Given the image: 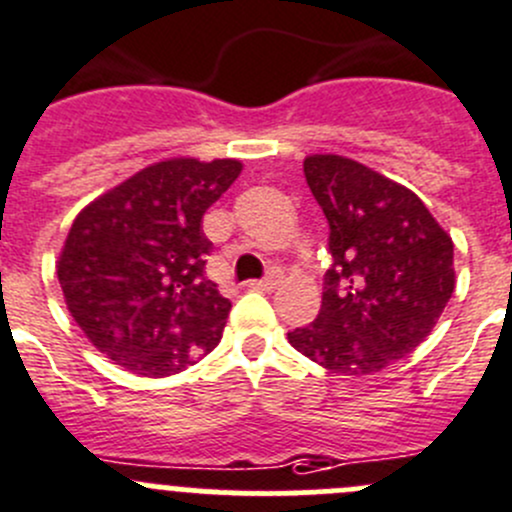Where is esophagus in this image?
<instances>
[{
	"instance_id": "1",
	"label": "esophagus",
	"mask_w": 512,
	"mask_h": 512,
	"mask_svg": "<svg viewBox=\"0 0 512 512\" xmlns=\"http://www.w3.org/2000/svg\"><path fill=\"white\" fill-rule=\"evenodd\" d=\"M280 282H282V270H280V267H272L270 275H267L265 280H252L250 287H252V290L270 292V290H275V287L280 285Z\"/></svg>"
}]
</instances>
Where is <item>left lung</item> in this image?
Here are the masks:
<instances>
[{
    "label": "left lung",
    "mask_w": 512,
    "mask_h": 512,
    "mask_svg": "<svg viewBox=\"0 0 512 512\" xmlns=\"http://www.w3.org/2000/svg\"><path fill=\"white\" fill-rule=\"evenodd\" d=\"M330 225L332 267L315 322L287 340L317 365L372 375L433 332L455 290L453 240L408 187L340 155L305 157Z\"/></svg>",
    "instance_id": "8db88e82"
}]
</instances>
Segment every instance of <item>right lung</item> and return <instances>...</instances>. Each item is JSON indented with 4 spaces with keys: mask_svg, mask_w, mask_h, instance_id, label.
<instances>
[{
    "mask_svg": "<svg viewBox=\"0 0 512 512\" xmlns=\"http://www.w3.org/2000/svg\"><path fill=\"white\" fill-rule=\"evenodd\" d=\"M242 162L172 157L89 202L57 260L69 315L114 365L167 377L222 340L230 300L205 277L202 215Z\"/></svg>",
    "mask_w": 512,
    "mask_h": 512,
    "instance_id": "obj_1",
    "label": "right lung"
}]
</instances>
